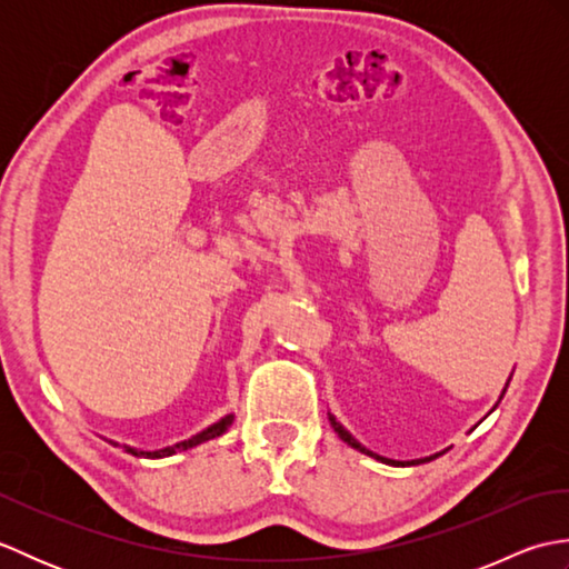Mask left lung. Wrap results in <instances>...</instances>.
Here are the masks:
<instances>
[{
    "mask_svg": "<svg viewBox=\"0 0 569 569\" xmlns=\"http://www.w3.org/2000/svg\"><path fill=\"white\" fill-rule=\"evenodd\" d=\"M506 389H509V383H506ZM506 389L501 391V398H503V393H506ZM493 408H497V406H493ZM491 408V410H493ZM330 422H332V428H335V432L337 435H340V438L347 442V445H352L355 447V450H359V452H365V455H369V457H373V459H379V462H386V465H403V462H396V459H389V457H381V455H373L371 450H367V447L365 445H359L355 438H352V435H349L342 426H340V422H337L335 420V416H330ZM435 457H438V455H432V457H426V459H413V462H406V465H422V462H430V459H435Z\"/></svg>",
    "mask_w": 569,
    "mask_h": 569,
    "instance_id": "left-lung-1",
    "label": "left lung"
}]
</instances>
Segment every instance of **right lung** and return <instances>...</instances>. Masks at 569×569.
Here are the masks:
<instances>
[{
  "instance_id": "right-lung-1",
  "label": "right lung",
  "mask_w": 569,
  "mask_h": 569,
  "mask_svg": "<svg viewBox=\"0 0 569 569\" xmlns=\"http://www.w3.org/2000/svg\"><path fill=\"white\" fill-rule=\"evenodd\" d=\"M232 420H234V416L229 413V416H224L222 420H217V422H212L210 428H204L202 432H198V435H192L190 440H183V442H176L173 447H163V450H153V452H143V450H134V447H127L124 445V450L129 452V455H134V457H149V459H159V457H171V455H176V452H183V450H190V447H196V445H200V442H208V440H212V438H220L222 432H227V428L232 426ZM112 445H117V442H112Z\"/></svg>"
}]
</instances>
